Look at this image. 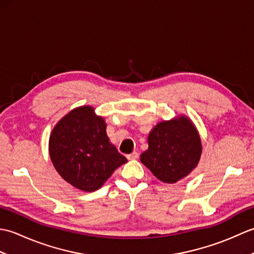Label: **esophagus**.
Instances as JSON below:
<instances>
[{"label": "esophagus", "instance_id": "esophagus-1", "mask_svg": "<svg viewBox=\"0 0 254 254\" xmlns=\"http://www.w3.org/2000/svg\"><path fill=\"white\" fill-rule=\"evenodd\" d=\"M127 158L128 160L137 159V158H138V153H136V152H133V153H131V154H128V155L127 156Z\"/></svg>", "mask_w": 254, "mask_h": 254}]
</instances>
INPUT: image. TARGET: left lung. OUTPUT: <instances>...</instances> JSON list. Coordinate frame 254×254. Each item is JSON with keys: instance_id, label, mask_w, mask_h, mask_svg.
Returning <instances> with one entry per match:
<instances>
[{"instance_id": "8db88e82", "label": "left lung", "mask_w": 254, "mask_h": 254, "mask_svg": "<svg viewBox=\"0 0 254 254\" xmlns=\"http://www.w3.org/2000/svg\"><path fill=\"white\" fill-rule=\"evenodd\" d=\"M202 142L190 118L180 115L156 124L148 134V148L142 164L165 183H176L196 168Z\"/></svg>"}]
</instances>
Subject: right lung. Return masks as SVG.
<instances>
[{
    "label": "right lung",
    "instance_id": "add662e5",
    "mask_svg": "<svg viewBox=\"0 0 254 254\" xmlns=\"http://www.w3.org/2000/svg\"><path fill=\"white\" fill-rule=\"evenodd\" d=\"M104 118L90 106L77 107L59 121L50 134L49 154L58 174L84 192L98 190L127 159L106 132Z\"/></svg>",
    "mask_w": 254,
    "mask_h": 254
}]
</instances>
